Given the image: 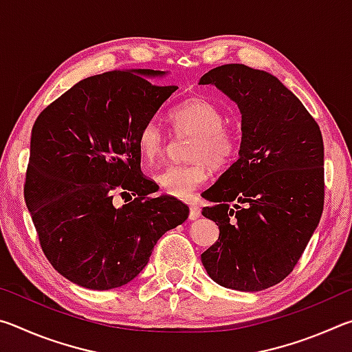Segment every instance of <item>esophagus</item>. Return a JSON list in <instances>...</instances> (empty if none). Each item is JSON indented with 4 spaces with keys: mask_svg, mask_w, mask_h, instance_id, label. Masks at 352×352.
<instances>
[{
    "mask_svg": "<svg viewBox=\"0 0 352 352\" xmlns=\"http://www.w3.org/2000/svg\"><path fill=\"white\" fill-rule=\"evenodd\" d=\"M200 216H201L200 208L195 206V205H190V208H189V220H197Z\"/></svg>",
    "mask_w": 352,
    "mask_h": 352,
    "instance_id": "esophagus-1",
    "label": "esophagus"
}]
</instances>
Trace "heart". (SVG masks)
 Returning <instances> with one entry per match:
<instances>
[{"label": "heart", "mask_w": 352, "mask_h": 352, "mask_svg": "<svg viewBox=\"0 0 352 352\" xmlns=\"http://www.w3.org/2000/svg\"><path fill=\"white\" fill-rule=\"evenodd\" d=\"M175 126L195 135L190 142L188 164H169L162 169L155 180L166 194L177 199H190L194 190L210 177V166L222 169L233 162L239 147L236 130L226 126V115L216 104L204 98L184 100L172 111ZM136 146L147 163L163 157L166 135L157 121H148L140 129Z\"/></svg>", "instance_id": "heart-1"}]
</instances>
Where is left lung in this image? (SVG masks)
<instances>
[{
  "label": "left lung",
  "mask_w": 352,
  "mask_h": 352,
  "mask_svg": "<svg viewBox=\"0 0 352 352\" xmlns=\"http://www.w3.org/2000/svg\"><path fill=\"white\" fill-rule=\"evenodd\" d=\"M199 85L216 87L242 115L239 160L204 192L216 205L201 214L219 225V239L201 264L226 289H269L294 270L320 223L323 136L301 100L267 71L222 65Z\"/></svg>",
  "instance_id": "left-lung-1"
}]
</instances>
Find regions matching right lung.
Instances as JSON below:
<instances>
[{
  "mask_svg": "<svg viewBox=\"0 0 352 352\" xmlns=\"http://www.w3.org/2000/svg\"><path fill=\"white\" fill-rule=\"evenodd\" d=\"M168 71L115 69L87 77L40 113L25 199L47 261L80 287L126 285L189 208L141 175L136 136L178 87ZM121 192L124 205H116Z\"/></svg>",
  "mask_w": 352,
  "mask_h": 352,
  "instance_id": "add662e5",
  "label": "right lung"
}]
</instances>
